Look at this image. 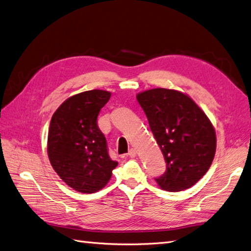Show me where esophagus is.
Instances as JSON below:
<instances>
[{"label": "esophagus", "instance_id": "obj_1", "mask_svg": "<svg viewBox=\"0 0 251 251\" xmlns=\"http://www.w3.org/2000/svg\"><path fill=\"white\" fill-rule=\"evenodd\" d=\"M136 153H137V151L135 149L132 148V149L129 150V152H127V155H129L130 157H135Z\"/></svg>", "mask_w": 251, "mask_h": 251}]
</instances>
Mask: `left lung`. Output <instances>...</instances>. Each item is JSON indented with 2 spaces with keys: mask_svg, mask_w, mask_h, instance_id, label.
Instances as JSON below:
<instances>
[{
  "mask_svg": "<svg viewBox=\"0 0 251 251\" xmlns=\"http://www.w3.org/2000/svg\"><path fill=\"white\" fill-rule=\"evenodd\" d=\"M150 129L166 162L155 178L161 188L181 192L209 170L216 151L215 130L206 115L180 91L154 88L137 95Z\"/></svg>",
  "mask_w": 251,
  "mask_h": 251,
  "instance_id": "left-lung-1",
  "label": "left lung"
}]
</instances>
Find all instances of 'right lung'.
<instances>
[{
    "label": "right lung",
    "instance_id": "obj_1",
    "mask_svg": "<svg viewBox=\"0 0 251 251\" xmlns=\"http://www.w3.org/2000/svg\"><path fill=\"white\" fill-rule=\"evenodd\" d=\"M111 98L105 90H88L67 99L52 116L48 155L67 185L93 194L106 185L118 162L108 154L106 138L97 124Z\"/></svg>",
    "mask_w": 251,
    "mask_h": 251
}]
</instances>
